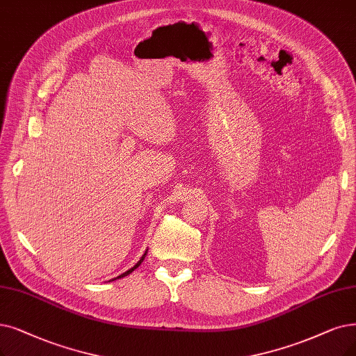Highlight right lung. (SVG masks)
<instances>
[{"label": "right lung", "instance_id": "add662e5", "mask_svg": "<svg viewBox=\"0 0 356 356\" xmlns=\"http://www.w3.org/2000/svg\"><path fill=\"white\" fill-rule=\"evenodd\" d=\"M146 254H147V250H146V252L143 254V255H141V259L131 267V268H129V270H127V272H124L122 275H120V276H117V277H113L112 280H117V279H121V277H124V276H127V275H130V273H133L134 272V270L141 264V263H143V260H145V257H146Z\"/></svg>", "mask_w": 356, "mask_h": 356}]
</instances>
